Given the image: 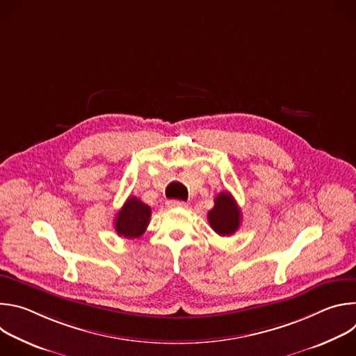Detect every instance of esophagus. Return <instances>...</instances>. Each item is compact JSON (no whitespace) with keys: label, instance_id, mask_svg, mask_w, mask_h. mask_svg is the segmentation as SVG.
Segmentation results:
<instances>
[{"label":"esophagus","instance_id":"obj_1","mask_svg":"<svg viewBox=\"0 0 356 356\" xmlns=\"http://www.w3.org/2000/svg\"><path fill=\"white\" fill-rule=\"evenodd\" d=\"M166 206L169 209H176V207H181V209H186L188 204L186 201H181V200H169L166 201Z\"/></svg>","mask_w":356,"mask_h":356}]
</instances>
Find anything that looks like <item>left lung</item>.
<instances>
[{"mask_svg": "<svg viewBox=\"0 0 356 356\" xmlns=\"http://www.w3.org/2000/svg\"><path fill=\"white\" fill-rule=\"evenodd\" d=\"M241 210L228 191L220 193L214 200V207L209 211L210 227L221 236H229L241 225Z\"/></svg>", "mask_w": 356, "mask_h": 356, "instance_id": "1", "label": "left lung"}]
</instances>
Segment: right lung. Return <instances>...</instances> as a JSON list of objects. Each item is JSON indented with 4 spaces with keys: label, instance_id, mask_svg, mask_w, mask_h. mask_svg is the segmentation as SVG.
<instances>
[{
    "label": "right lung",
    "instance_id": "obj_1",
    "mask_svg": "<svg viewBox=\"0 0 356 356\" xmlns=\"http://www.w3.org/2000/svg\"><path fill=\"white\" fill-rule=\"evenodd\" d=\"M150 207L136 197H129L114 220L115 231L124 238H139L149 225Z\"/></svg>",
    "mask_w": 356,
    "mask_h": 356
}]
</instances>
